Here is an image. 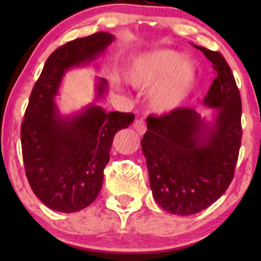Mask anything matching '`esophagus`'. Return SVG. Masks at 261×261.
Segmentation results:
<instances>
[{"mask_svg":"<svg viewBox=\"0 0 261 261\" xmlns=\"http://www.w3.org/2000/svg\"><path fill=\"white\" fill-rule=\"evenodd\" d=\"M134 127L135 130H136V133H139L140 135H143L147 131V126H146L145 121L143 120H136V122L134 124Z\"/></svg>","mask_w":261,"mask_h":261,"instance_id":"34e87169","label":"esophagus"}]
</instances>
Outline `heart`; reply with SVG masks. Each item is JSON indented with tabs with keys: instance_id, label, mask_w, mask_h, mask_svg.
Segmentation results:
<instances>
[{
	"instance_id": "1",
	"label": "heart",
	"mask_w": 261,
	"mask_h": 261,
	"mask_svg": "<svg viewBox=\"0 0 261 261\" xmlns=\"http://www.w3.org/2000/svg\"><path fill=\"white\" fill-rule=\"evenodd\" d=\"M127 81L139 89L155 88L149 97L152 110L167 114L180 107L193 91L196 68L180 53L161 49L139 56L127 71Z\"/></svg>"
}]
</instances>
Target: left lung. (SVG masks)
I'll return each mask as SVG.
<instances>
[{"mask_svg": "<svg viewBox=\"0 0 261 261\" xmlns=\"http://www.w3.org/2000/svg\"><path fill=\"white\" fill-rule=\"evenodd\" d=\"M212 62L216 77L202 99L215 109L207 121L191 108L148 116L141 141L155 202L189 216L223 195L234 174L242 140V100L232 70L217 51L194 45Z\"/></svg>", "mask_w": 261, "mask_h": 261, "instance_id": "obj_1", "label": "left lung"}]
</instances>
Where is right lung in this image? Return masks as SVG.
<instances>
[{
  "mask_svg": "<svg viewBox=\"0 0 261 261\" xmlns=\"http://www.w3.org/2000/svg\"><path fill=\"white\" fill-rule=\"evenodd\" d=\"M114 40L110 33L98 32L60 46L29 98L20 127L25 174L38 199L54 211L77 212L97 199L114 136L135 119L133 113H107L95 103L62 115L55 103L65 73L91 64ZM97 81L95 101L108 89L106 79Z\"/></svg>",
  "mask_w": 261,
  "mask_h": 261,
  "instance_id": "obj_1",
  "label": "right lung"
}]
</instances>
